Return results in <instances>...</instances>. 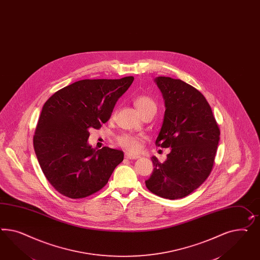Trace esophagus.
Wrapping results in <instances>:
<instances>
[{
  "mask_svg": "<svg viewBox=\"0 0 260 260\" xmlns=\"http://www.w3.org/2000/svg\"><path fill=\"white\" fill-rule=\"evenodd\" d=\"M125 158L127 159H138L140 156H138V155H134V154H131V153H129V152H126L125 153V156H124Z\"/></svg>",
  "mask_w": 260,
  "mask_h": 260,
  "instance_id": "1",
  "label": "esophagus"
}]
</instances>
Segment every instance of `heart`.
Returning <instances> with one entry per match:
<instances>
[{"label": "heart", "instance_id": "obj_1", "mask_svg": "<svg viewBox=\"0 0 260 260\" xmlns=\"http://www.w3.org/2000/svg\"><path fill=\"white\" fill-rule=\"evenodd\" d=\"M134 104L141 115L149 110H156V104L155 101L147 95H140L136 96ZM116 143L126 149L129 152H138L141 149V137L130 133H122L116 137Z\"/></svg>", "mask_w": 260, "mask_h": 260}]
</instances>
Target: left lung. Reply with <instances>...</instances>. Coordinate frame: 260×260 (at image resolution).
<instances>
[{"label":"left lung","instance_id":"1","mask_svg":"<svg viewBox=\"0 0 260 260\" xmlns=\"http://www.w3.org/2000/svg\"><path fill=\"white\" fill-rule=\"evenodd\" d=\"M155 81L166 107L156 145L171 152L164 162L152 157L155 168L145 184L160 198L178 200L198 189L211 174L220 130L199 90L169 77Z\"/></svg>","mask_w":260,"mask_h":260}]
</instances>
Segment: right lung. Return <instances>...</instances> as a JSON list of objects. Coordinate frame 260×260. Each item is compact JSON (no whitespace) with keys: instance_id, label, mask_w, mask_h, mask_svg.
Segmentation results:
<instances>
[{"instance_id":"right-lung-1","label":"right lung","mask_w":260,"mask_h":260,"mask_svg":"<svg viewBox=\"0 0 260 260\" xmlns=\"http://www.w3.org/2000/svg\"><path fill=\"white\" fill-rule=\"evenodd\" d=\"M134 77L82 80L50 96L33 138L38 161L49 183L69 199H83L103 189L123 160L120 150L92 148L91 128L100 129L130 87Z\"/></svg>"}]
</instances>
